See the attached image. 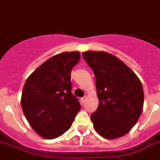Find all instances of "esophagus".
<instances>
[{"label":"esophagus","mask_w":160,"mask_h":160,"mask_svg":"<svg viewBox=\"0 0 160 160\" xmlns=\"http://www.w3.org/2000/svg\"><path fill=\"white\" fill-rule=\"evenodd\" d=\"M86 99H87V97H86V96H85V97H82L81 99H80V101H81L82 103H84V101H86Z\"/></svg>","instance_id":"obj_1"}]
</instances>
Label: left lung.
<instances>
[{
	"label": "left lung",
	"instance_id": "8db88e82",
	"mask_svg": "<svg viewBox=\"0 0 160 160\" xmlns=\"http://www.w3.org/2000/svg\"><path fill=\"white\" fill-rule=\"evenodd\" d=\"M83 58L95 75L99 105L91 115L96 131L103 138L115 139L127 134L142 111V85L131 69L105 51H88Z\"/></svg>",
	"mask_w": 160,
	"mask_h": 160
}]
</instances>
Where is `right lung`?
I'll use <instances>...</instances> for the list:
<instances>
[{
	"instance_id": "right-lung-1",
	"label": "right lung",
	"mask_w": 160,
	"mask_h": 160,
	"mask_svg": "<svg viewBox=\"0 0 160 160\" xmlns=\"http://www.w3.org/2000/svg\"><path fill=\"white\" fill-rule=\"evenodd\" d=\"M80 59L79 51L54 55L25 83L22 110L33 130L42 138L53 139L64 134L80 111V102L71 92V72Z\"/></svg>"
}]
</instances>
